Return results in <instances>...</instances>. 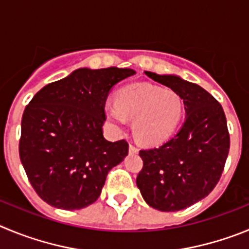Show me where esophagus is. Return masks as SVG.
Here are the masks:
<instances>
[{"label": "esophagus", "mask_w": 249, "mask_h": 249, "mask_svg": "<svg viewBox=\"0 0 249 249\" xmlns=\"http://www.w3.org/2000/svg\"><path fill=\"white\" fill-rule=\"evenodd\" d=\"M129 151L131 152V154H136V152L139 151V149L135 146V145L130 144V145H129Z\"/></svg>", "instance_id": "1"}]
</instances>
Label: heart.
Returning <instances> with one entry per match:
<instances>
[{
    "label": "heart",
    "instance_id": "1",
    "mask_svg": "<svg viewBox=\"0 0 249 249\" xmlns=\"http://www.w3.org/2000/svg\"><path fill=\"white\" fill-rule=\"evenodd\" d=\"M105 114L116 126L134 119L136 138L147 145H159L174 134L183 114V102L178 93L136 83L120 89L116 100L105 103Z\"/></svg>",
    "mask_w": 249,
    "mask_h": 249
}]
</instances>
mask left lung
<instances>
[{
	"instance_id": "1",
	"label": "left lung",
	"mask_w": 249,
	"mask_h": 249,
	"mask_svg": "<svg viewBox=\"0 0 249 249\" xmlns=\"http://www.w3.org/2000/svg\"><path fill=\"white\" fill-rule=\"evenodd\" d=\"M145 74L180 95L186 116L165 144L140 150L144 166L136 185L152 208L180 211L205 198L218 182L230 151L227 120L221 104L200 86L178 75Z\"/></svg>"
}]
</instances>
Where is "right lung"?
Returning <instances> with one entry per match:
<instances>
[{
    "mask_svg": "<svg viewBox=\"0 0 249 249\" xmlns=\"http://www.w3.org/2000/svg\"><path fill=\"white\" fill-rule=\"evenodd\" d=\"M135 71L79 68L49 83L24 109L19 158L44 202L80 210L100 196L107 175L129 152L125 140L103 136L105 102L116 83Z\"/></svg>",
    "mask_w": 249,
    "mask_h": 249,
    "instance_id": "right-lung-1",
    "label": "right lung"
}]
</instances>
